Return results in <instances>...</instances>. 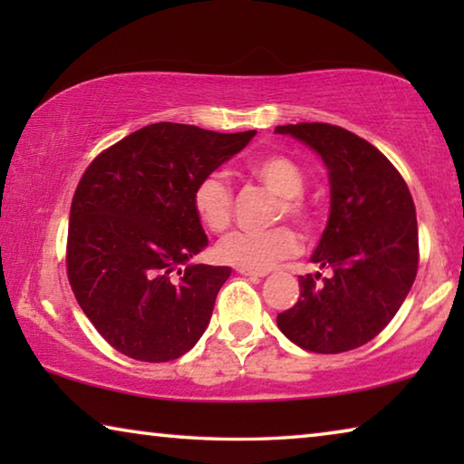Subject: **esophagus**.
I'll use <instances>...</instances> for the list:
<instances>
[{"label":"esophagus","instance_id":"1","mask_svg":"<svg viewBox=\"0 0 464 464\" xmlns=\"http://www.w3.org/2000/svg\"><path fill=\"white\" fill-rule=\"evenodd\" d=\"M235 270H237V272L241 274V276H249V278H264V276H266V274H268V272H262V270H251V268H241V266H239V268H235Z\"/></svg>","mask_w":464,"mask_h":464}]
</instances>
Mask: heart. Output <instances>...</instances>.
<instances>
[{
  "instance_id": "heart-1",
  "label": "heart",
  "mask_w": 464,
  "mask_h": 464,
  "mask_svg": "<svg viewBox=\"0 0 464 464\" xmlns=\"http://www.w3.org/2000/svg\"><path fill=\"white\" fill-rule=\"evenodd\" d=\"M247 171L257 182L280 196L276 208L278 218L286 215L303 229H313L315 210L301 194L304 188V174L296 161L286 155H266L251 161ZM192 207L210 231H225L233 218V192L229 184L217 174L204 176L194 186ZM296 251L298 237L286 225L272 227L268 231H235L217 247V254L223 262L251 270H268L270 266L296 254Z\"/></svg>"
}]
</instances>
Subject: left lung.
<instances>
[{"instance_id":"left-lung-1","label":"left lung","mask_w":464,"mask_h":464,"mask_svg":"<svg viewBox=\"0 0 464 464\" xmlns=\"http://www.w3.org/2000/svg\"><path fill=\"white\" fill-rule=\"evenodd\" d=\"M309 145L329 176V221L311 262L334 274L298 276L301 298L276 324L290 342L340 354L379 335L418 274V221L401 174L379 149L325 122L276 127Z\"/></svg>"}]
</instances>
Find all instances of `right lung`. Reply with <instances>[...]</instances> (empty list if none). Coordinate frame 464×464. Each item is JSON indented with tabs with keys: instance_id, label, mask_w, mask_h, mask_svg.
Returning a JSON list of instances; mask_svg holds the SVG:
<instances>
[{
	"instance_id": "1",
	"label": "right lung",
	"mask_w": 464,
	"mask_h": 464,
	"mask_svg": "<svg viewBox=\"0 0 464 464\" xmlns=\"http://www.w3.org/2000/svg\"><path fill=\"white\" fill-rule=\"evenodd\" d=\"M254 135L155 122L85 169L69 215L67 276L98 334L124 356L168 362L200 340L231 268L192 262L208 246L192 192Z\"/></svg>"
}]
</instances>
